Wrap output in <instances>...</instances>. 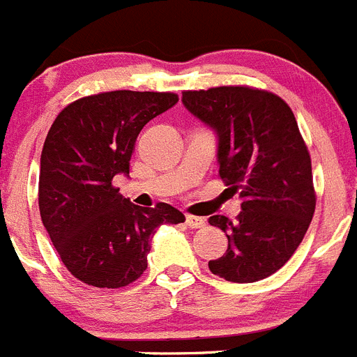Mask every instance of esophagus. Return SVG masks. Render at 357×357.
<instances>
[{"instance_id": "esophagus-1", "label": "esophagus", "mask_w": 357, "mask_h": 357, "mask_svg": "<svg viewBox=\"0 0 357 357\" xmlns=\"http://www.w3.org/2000/svg\"><path fill=\"white\" fill-rule=\"evenodd\" d=\"M187 225L190 226V228H203V226L206 225V221L199 215H187Z\"/></svg>"}]
</instances>
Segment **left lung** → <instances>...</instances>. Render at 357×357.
I'll list each match as a JSON object with an SVG mask.
<instances>
[{
  "mask_svg": "<svg viewBox=\"0 0 357 357\" xmlns=\"http://www.w3.org/2000/svg\"><path fill=\"white\" fill-rule=\"evenodd\" d=\"M181 100L215 129L219 176L243 199L235 221L208 219L228 237L210 271L237 284L262 280L293 257L316 208L311 156L296 119L278 95L250 86L183 91Z\"/></svg>",
  "mask_w": 357,
  "mask_h": 357,
  "instance_id": "left-lung-1",
  "label": "left lung"
}]
</instances>
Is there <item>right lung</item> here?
<instances>
[{"mask_svg":"<svg viewBox=\"0 0 357 357\" xmlns=\"http://www.w3.org/2000/svg\"><path fill=\"white\" fill-rule=\"evenodd\" d=\"M176 93L105 91L71 102L50 127L39 170V212L68 271L93 287L129 286L147 269L151 237L185 215L167 203L132 204L113 185L129 174L136 138Z\"/></svg>","mask_w":357,"mask_h":357,"instance_id":"obj_1","label":"right lung"}]
</instances>
